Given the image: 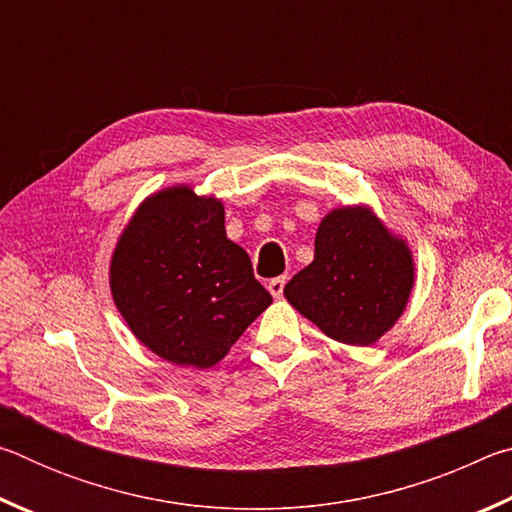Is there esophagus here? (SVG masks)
<instances>
[{
  "label": "esophagus",
  "mask_w": 512,
  "mask_h": 512,
  "mask_svg": "<svg viewBox=\"0 0 512 512\" xmlns=\"http://www.w3.org/2000/svg\"><path fill=\"white\" fill-rule=\"evenodd\" d=\"M284 284H287V277H273V280L268 282V291H271L273 298H282Z\"/></svg>",
  "instance_id": "34e87169"
}]
</instances>
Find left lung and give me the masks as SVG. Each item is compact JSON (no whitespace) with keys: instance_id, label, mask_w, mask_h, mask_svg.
<instances>
[{"instance_id":"1","label":"left lung","mask_w":512,"mask_h":512,"mask_svg":"<svg viewBox=\"0 0 512 512\" xmlns=\"http://www.w3.org/2000/svg\"><path fill=\"white\" fill-rule=\"evenodd\" d=\"M413 259L363 207L327 214L316 232L314 262L284 287V296L329 339L372 345L406 307Z\"/></svg>"}]
</instances>
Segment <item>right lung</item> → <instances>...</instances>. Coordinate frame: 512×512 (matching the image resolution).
Returning a JSON list of instances; mask_svg holds the SVG:
<instances>
[{"label":"right lung","mask_w":512,"mask_h":512,"mask_svg":"<svg viewBox=\"0 0 512 512\" xmlns=\"http://www.w3.org/2000/svg\"><path fill=\"white\" fill-rule=\"evenodd\" d=\"M223 221L219 201L173 187L135 212L112 257L121 316L146 348L178 366H214L273 302Z\"/></svg>","instance_id":"right-lung-1"}]
</instances>
